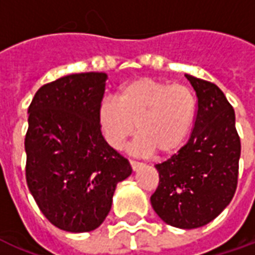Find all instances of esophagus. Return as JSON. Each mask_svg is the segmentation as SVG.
<instances>
[{
    "label": "esophagus",
    "instance_id": "esophagus-1",
    "mask_svg": "<svg viewBox=\"0 0 255 255\" xmlns=\"http://www.w3.org/2000/svg\"><path fill=\"white\" fill-rule=\"evenodd\" d=\"M129 164H131L132 170H133V171L137 170V168H140V167H141V163L136 162V160H129Z\"/></svg>",
    "mask_w": 255,
    "mask_h": 255
}]
</instances>
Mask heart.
<instances>
[{
  "instance_id": "b5f03b06",
  "label": "heart",
  "mask_w": 255,
  "mask_h": 255,
  "mask_svg": "<svg viewBox=\"0 0 255 255\" xmlns=\"http://www.w3.org/2000/svg\"><path fill=\"white\" fill-rule=\"evenodd\" d=\"M195 110V96L186 85L140 77L120 87L115 100H103L99 122L111 147L120 148L136 131L132 152L164 155L183 144Z\"/></svg>"
}]
</instances>
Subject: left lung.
Wrapping results in <instances>:
<instances>
[{
  "instance_id": "left-lung-1",
  "label": "left lung",
  "mask_w": 255,
  "mask_h": 255,
  "mask_svg": "<svg viewBox=\"0 0 255 255\" xmlns=\"http://www.w3.org/2000/svg\"><path fill=\"white\" fill-rule=\"evenodd\" d=\"M186 77L198 97L194 128L178 152L155 166L159 184L151 205L167 225L197 229L217 218L236 194L241 139L222 91L210 81Z\"/></svg>"
}]
</instances>
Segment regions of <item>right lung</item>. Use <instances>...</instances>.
Here are the masks:
<instances>
[{"instance_id":"right-lung-1","label":"right lung","mask_w":255,"mask_h":255,"mask_svg":"<svg viewBox=\"0 0 255 255\" xmlns=\"http://www.w3.org/2000/svg\"><path fill=\"white\" fill-rule=\"evenodd\" d=\"M107 79L103 72L64 76L42 85L29 106L26 183L45 218L61 230L97 229L116 184L132 172L102 133Z\"/></svg>"}]
</instances>
